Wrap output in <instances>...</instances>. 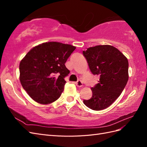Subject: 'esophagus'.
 Returning <instances> with one entry per match:
<instances>
[{"label":"esophagus","instance_id":"34e87169","mask_svg":"<svg viewBox=\"0 0 147 147\" xmlns=\"http://www.w3.org/2000/svg\"><path fill=\"white\" fill-rule=\"evenodd\" d=\"M75 84H76V85L78 87H82L83 86V83H82V82L81 80L77 81L76 83H75Z\"/></svg>","mask_w":147,"mask_h":147}]
</instances>
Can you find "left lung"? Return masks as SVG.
<instances>
[{
	"label": "left lung",
	"mask_w": 147,
	"mask_h": 147,
	"mask_svg": "<svg viewBox=\"0 0 147 147\" xmlns=\"http://www.w3.org/2000/svg\"><path fill=\"white\" fill-rule=\"evenodd\" d=\"M89 67L94 75L100 76L98 83L91 88V99L83 103L93 110L109 107L121 94L129 78L126 57L115 47L97 45L83 51Z\"/></svg>",
	"instance_id": "obj_1"
}]
</instances>
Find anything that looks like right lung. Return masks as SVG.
I'll return each mask as SVG.
<instances>
[{
	"instance_id": "1",
	"label": "right lung",
	"mask_w": 147,
	"mask_h": 147,
	"mask_svg": "<svg viewBox=\"0 0 147 147\" xmlns=\"http://www.w3.org/2000/svg\"><path fill=\"white\" fill-rule=\"evenodd\" d=\"M76 47L48 42L33 47L20 64V80L35 102L48 104L61 96L70 71L65 62Z\"/></svg>"
}]
</instances>
